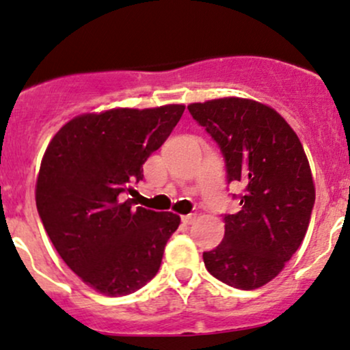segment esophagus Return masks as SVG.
<instances>
[{
	"label": "esophagus",
	"mask_w": 350,
	"mask_h": 350,
	"mask_svg": "<svg viewBox=\"0 0 350 350\" xmlns=\"http://www.w3.org/2000/svg\"><path fill=\"white\" fill-rule=\"evenodd\" d=\"M193 219H195V215L193 213L183 215V217H182V221L185 223V225H191V223H193Z\"/></svg>",
	"instance_id": "34e87169"
}]
</instances>
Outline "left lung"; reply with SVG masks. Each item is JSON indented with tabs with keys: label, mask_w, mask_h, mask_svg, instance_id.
Wrapping results in <instances>:
<instances>
[{
	"label": "left lung",
	"mask_w": 350,
	"mask_h": 350,
	"mask_svg": "<svg viewBox=\"0 0 350 350\" xmlns=\"http://www.w3.org/2000/svg\"><path fill=\"white\" fill-rule=\"evenodd\" d=\"M217 142L239 211L223 215L225 238L203 253L210 274L238 289L278 276L304 239L316 200L309 162L296 132L268 105L226 97L188 105Z\"/></svg>",
	"instance_id": "8db88e82"
}]
</instances>
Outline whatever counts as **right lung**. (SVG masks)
I'll list each match as a JSON object with an SVG mask.
<instances>
[{
    "label": "right lung",
    "instance_id": "right-lung-1",
    "mask_svg": "<svg viewBox=\"0 0 350 350\" xmlns=\"http://www.w3.org/2000/svg\"><path fill=\"white\" fill-rule=\"evenodd\" d=\"M185 105L85 113L46 148L36 206L59 256L104 296L135 293L155 276L180 225L170 211L133 208L132 183L178 124Z\"/></svg>",
    "mask_w": 350,
    "mask_h": 350
}]
</instances>
